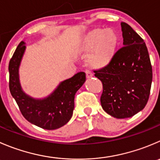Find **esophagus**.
<instances>
[{
  "label": "esophagus",
  "instance_id": "1",
  "mask_svg": "<svg viewBox=\"0 0 160 160\" xmlns=\"http://www.w3.org/2000/svg\"><path fill=\"white\" fill-rule=\"evenodd\" d=\"M86 77L87 78H91V77H93V73L91 72V71L90 70H86Z\"/></svg>",
  "mask_w": 160,
  "mask_h": 160
}]
</instances>
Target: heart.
Here are the masks:
<instances>
[{
  "mask_svg": "<svg viewBox=\"0 0 160 160\" xmlns=\"http://www.w3.org/2000/svg\"><path fill=\"white\" fill-rule=\"evenodd\" d=\"M118 37L111 29H95L90 31L80 44L79 51L90 52L88 62L94 69H102L109 64L116 53Z\"/></svg>",
  "mask_w": 160,
  "mask_h": 160,
  "instance_id": "heart-1",
  "label": "heart"
}]
</instances>
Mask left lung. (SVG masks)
Here are the masks:
<instances>
[{"instance_id":"1","label":"left lung","mask_w":160,"mask_h":160,"mask_svg":"<svg viewBox=\"0 0 160 160\" xmlns=\"http://www.w3.org/2000/svg\"><path fill=\"white\" fill-rule=\"evenodd\" d=\"M123 47L108 66L94 70L102 81V108L117 119L131 117L148 102L152 69L144 40L128 23L121 22Z\"/></svg>"}]
</instances>
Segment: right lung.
Wrapping results in <instances>:
<instances>
[{"instance_id": "obj_1", "label": "right lung", "mask_w": 160, "mask_h": 160, "mask_svg": "<svg viewBox=\"0 0 160 160\" xmlns=\"http://www.w3.org/2000/svg\"><path fill=\"white\" fill-rule=\"evenodd\" d=\"M26 50L20 42L9 62V89L25 119L45 130H55L69 121L74 109L77 91L86 80V74L80 72L59 83L47 98L36 99L27 95L22 89L18 78V68Z\"/></svg>"}]
</instances>
